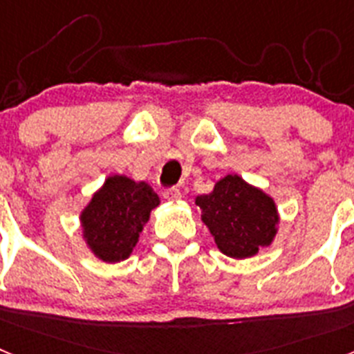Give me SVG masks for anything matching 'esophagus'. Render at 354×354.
Listing matches in <instances>:
<instances>
[{"instance_id":"esophagus-1","label":"esophagus","mask_w":354,"mask_h":354,"mask_svg":"<svg viewBox=\"0 0 354 354\" xmlns=\"http://www.w3.org/2000/svg\"><path fill=\"white\" fill-rule=\"evenodd\" d=\"M162 198L168 200V202H179V200L183 198V193H180L177 187H168V189L162 192Z\"/></svg>"}]
</instances>
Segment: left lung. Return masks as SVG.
I'll list each match as a JSON object with an SVG mask.
<instances>
[{"label": "left lung", "instance_id": "obj_1", "mask_svg": "<svg viewBox=\"0 0 354 354\" xmlns=\"http://www.w3.org/2000/svg\"><path fill=\"white\" fill-rule=\"evenodd\" d=\"M195 204L216 246L227 257H253L277 236L274 200L239 175H225L209 195L196 196Z\"/></svg>", "mask_w": 354, "mask_h": 354}]
</instances>
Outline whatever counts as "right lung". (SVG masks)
<instances>
[{"label":"right lung","instance_id":"add662e5","mask_svg":"<svg viewBox=\"0 0 354 354\" xmlns=\"http://www.w3.org/2000/svg\"><path fill=\"white\" fill-rule=\"evenodd\" d=\"M158 205L159 196L147 183L111 175L81 211L86 245L101 261H126L138 243L150 211Z\"/></svg>","mask_w":354,"mask_h":354}]
</instances>
